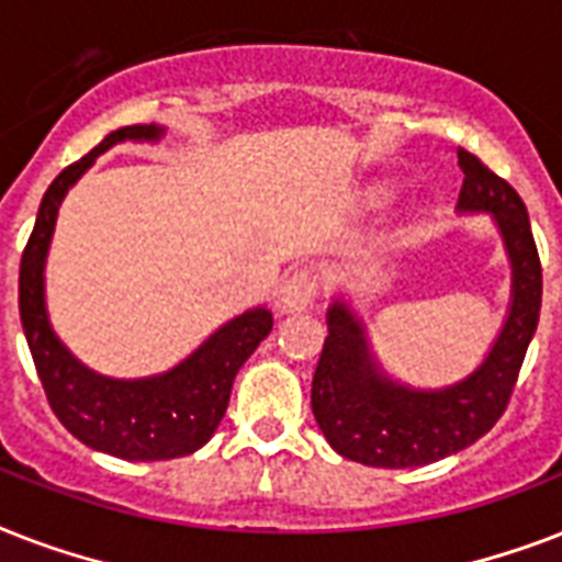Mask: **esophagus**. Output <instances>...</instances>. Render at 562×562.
<instances>
[{"mask_svg":"<svg viewBox=\"0 0 562 562\" xmlns=\"http://www.w3.org/2000/svg\"><path fill=\"white\" fill-rule=\"evenodd\" d=\"M317 294V280L308 271H294L282 280L277 291V312L280 315H300L312 306Z\"/></svg>","mask_w":562,"mask_h":562,"instance_id":"obj_1","label":"esophagus"}]
</instances>
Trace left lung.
Wrapping results in <instances>:
<instances>
[{"mask_svg": "<svg viewBox=\"0 0 562 562\" xmlns=\"http://www.w3.org/2000/svg\"><path fill=\"white\" fill-rule=\"evenodd\" d=\"M458 166L463 171L458 212H487L510 259L507 317L484 361L461 382L411 387L384 373L350 300H333L326 312L329 335L312 379V411L335 452L364 467H426L487 435L505 414L540 324L542 268L522 198L475 154L458 148Z\"/></svg>", "mask_w": 562, "mask_h": 562, "instance_id": "obj_1", "label": "left lung"}]
</instances>
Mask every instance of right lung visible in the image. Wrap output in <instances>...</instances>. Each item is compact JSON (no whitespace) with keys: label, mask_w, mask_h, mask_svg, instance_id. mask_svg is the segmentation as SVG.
<instances>
[{"label":"right lung","mask_w":562,"mask_h":562,"mask_svg":"<svg viewBox=\"0 0 562 562\" xmlns=\"http://www.w3.org/2000/svg\"><path fill=\"white\" fill-rule=\"evenodd\" d=\"M166 127L131 125L104 136L87 157L52 180L37 210L20 262V317L43 391L57 419L95 452L125 461H169L198 452L218 428L229 391L254 350L273 326L265 306L247 308L175 368L143 379H113L90 370L66 350L46 308V256L57 210L95 157L119 143H160Z\"/></svg>","instance_id":"1"}]
</instances>
